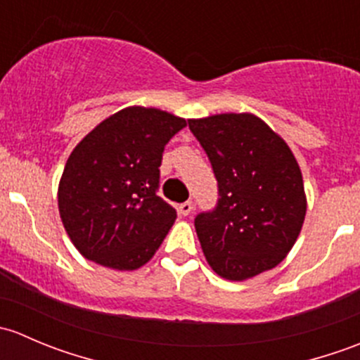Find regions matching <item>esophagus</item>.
Returning <instances> with one entry per match:
<instances>
[{"mask_svg": "<svg viewBox=\"0 0 360 360\" xmlns=\"http://www.w3.org/2000/svg\"><path fill=\"white\" fill-rule=\"evenodd\" d=\"M191 210H193V203L191 202H184L179 205V212L183 214V216H190Z\"/></svg>", "mask_w": 360, "mask_h": 360, "instance_id": "1", "label": "esophagus"}]
</instances>
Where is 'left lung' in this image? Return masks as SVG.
<instances>
[{
    "instance_id": "8db88e82",
    "label": "left lung",
    "mask_w": 360,
    "mask_h": 360,
    "mask_svg": "<svg viewBox=\"0 0 360 360\" xmlns=\"http://www.w3.org/2000/svg\"><path fill=\"white\" fill-rule=\"evenodd\" d=\"M217 179L214 210L195 217L207 263L226 281L277 266L307 214L303 176L278 134L250 112L188 120Z\"/></svg>"
}]
</instances>
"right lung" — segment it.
<instances>
[{
	"label": "right lung",
	"mask_w": 360,
	"mask_h": 360,
	"mask_svg": "<svg viewBox=\"0 0 360 360\" xmlns=\"http://www.w3.org/2000/svg\"><path fill=\"white\" fill-rule=\"evenodd\" d=\"M186 120L130 106L86 134L59 183V214L83 257L112 270H137L155 256L177 214L158 197L165 144Z\"/></svg>",
	"instance_id": "right-lung-1"
}]
</instances>
